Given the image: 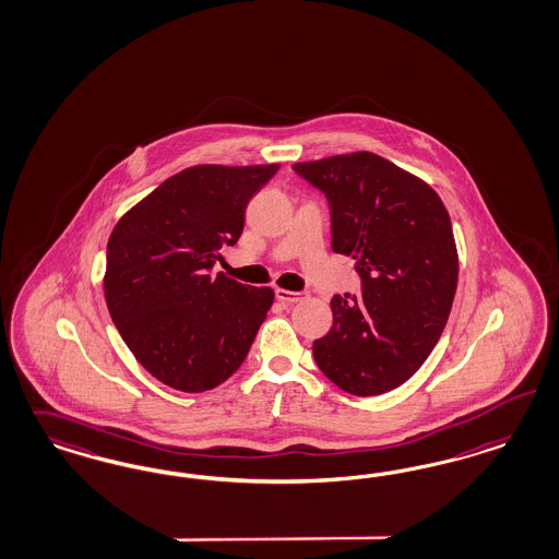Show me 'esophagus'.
I'll list each match as a JSON object with an SVG mask.
<instances>
[{
    "instance_id": "34e87169",
    "label": "esophagus",
    "mask_w": 559,
    "mask_h": 559,
    "mask_svg": "<svg viewBox=\"0 0 559 559\" xmlns=\"http://www.w3.org/2000/svg\"><path fill=\"white\" fill-rule=\"evenodd\" d=\"M276 299L283 304H299V301L308 299V293L306 290L276 289Z\"/></svg>"
}]
</instances>
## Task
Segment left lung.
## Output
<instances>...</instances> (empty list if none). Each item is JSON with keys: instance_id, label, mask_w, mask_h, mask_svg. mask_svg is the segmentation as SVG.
Masks as SVG:
<instances>
[{"instance_id": "1", "label": "left lung", "mask_w": 559, "mask_h": 559, "mask_svg": "<svg viewBox=\"0 0 559 559\" xmlns=\"http://www.w3.org/2000/svg\"><path fill=\"white\" fill-rule=\"evenodd\" d=\"M326 195L332 250L353 255L359 295H334V322L313 343L330 382L355 396L394 390L424 366L448 322L459 253L452 223L421 179L373 153L297 163Z\"/></svg>"}]
</instances>
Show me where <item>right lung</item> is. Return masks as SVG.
<instances>
[{"instance_id": "add662e5", "label": "right lung", "mask_w": 559, "mask_h": 559, "mask_svg": "<svg viewBox=\"0 0 559 559\" xmlns=\"http://www.w3.org/2000/svg\"><path fill=\"white\" fill-rule=\"evenodd\" d=\"M278 165H198L163 181L109 237L105 299L121 338L156 380L212 390L243 364L274 293L212 274L251 195Z\"/></svg>"}]
</instances>
